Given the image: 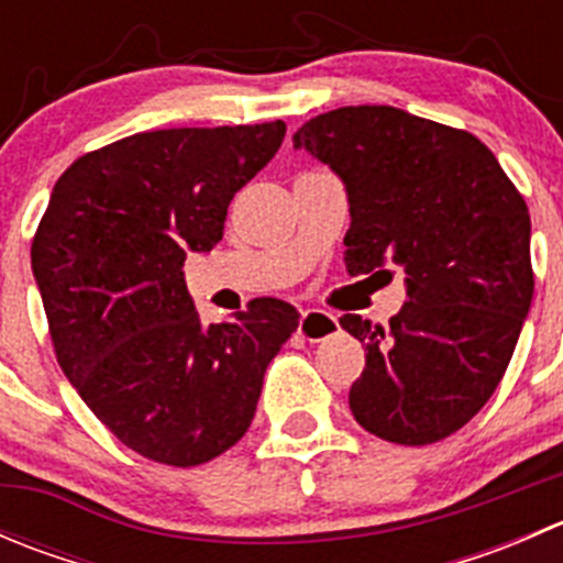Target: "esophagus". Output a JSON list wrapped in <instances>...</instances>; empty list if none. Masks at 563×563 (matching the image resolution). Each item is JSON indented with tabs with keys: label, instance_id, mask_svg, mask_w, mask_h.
<instances>
[{
	"label": "esophagus",
	"instance_id": "obj_1",
	"mask_svg": "<svg viewBox=\"0 0 563 563\" xmlns=\"http://www.w3.org/2000/svg\"><path fill=\"white\" fill-rule=\"evenodd\" d=\"M297 332L302 334L308 343H321L323 338L338 332V318L327 313V310H305L302 318H299Z\"/></svg>",
	"mask_w": 563,
	"mask_h": 563
}]
</instances>
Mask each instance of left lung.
Wrapping results in <instances>:
<instances>
[{"label":"left lung","instance_id":"left-lung-1","mask_svg":"<svg viewBox=\"0 0 563 563\" xmlns=\"http://www.w3.org/2000/svg\"><path fill=\"white\" fill-rule=\"evenodd\" d=\"M294 150L349 190L345 269L406 272L389 327L345 313L365 345L349 406L367 433L422 446L463 428L504 378L531 308V218L476 135L391 106L318 113Z\"/></svg>","mask_w":563,"mask_h":563}]
</instances>
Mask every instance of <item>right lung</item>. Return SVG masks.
<instances>
[{
  "instance_id": "right-lung-1",
  "label": "right lung",
  "mask_w": 563,
  "mask_h": 563,
  "mask_svg": "<svg viewBox=\"0 0 563 563\" xmlns=\"http://www.w3.org/2000/svg\"><path fill=\"white\" fill-rule=\"evenodd\" d=\"M286 122L135 133L78 157L32 240L56 362L139 455L190 468L247 433L264 373L299 313L261 297L203 327L187 253L223 240L231 198L280 150Z\"/></svg>"
}]
</instances>
